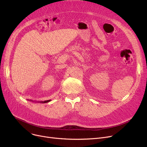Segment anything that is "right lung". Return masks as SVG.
Returning a JSON list of instances; mask_svg holds the SVG:
<instances>
[{
  "instance_id": "1",
  "label": "right lung",
  "mask_w": 147,
  "mask_h": 147,
  "mask_svg": "<svg viewBox=\"0 0 147 147\" xmlns=\"http://www.w3.org/2000/svg\"><path fill=\"white\" fill-rule=\"evenodd\" d=\"M51 101V100H47V101H40V102H40V103H46V102H48Z\"/></svg>"
}]
</instances>
